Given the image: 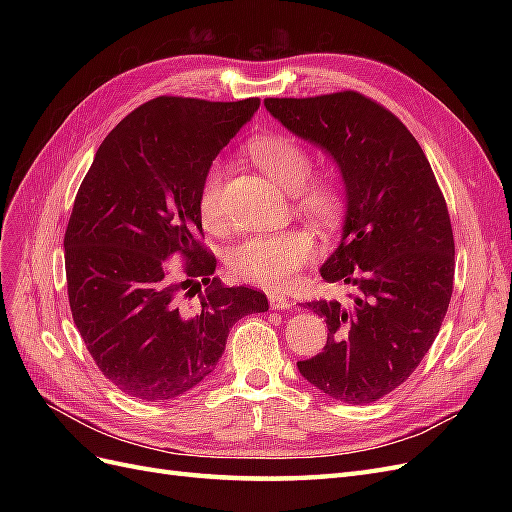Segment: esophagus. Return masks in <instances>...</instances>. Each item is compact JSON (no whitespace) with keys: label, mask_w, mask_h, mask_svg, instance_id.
Masks as SVG:
<instances>
[{"label":"esophagus","mask_w":512,"mask_h":512,"mask_svg":"<svg viewBox=\"0 0 512 512\" xmlns=\"http://www.w3.org/2000/svg\"><path fill=\"white\" fill-rule=\"evenodd\" d=\"M269 303L273 309H292L294 307V301L282 292H269Z\"/></svg>","instance_id":"34e87169"}]
</instances>
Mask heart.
I'll return each mask as SVG.
<instances>
[{
	"label": "heart",
	"instance_id": "obj_1",
	"mask_svg": "<svg viewBox=\"0 0 512 512\" xmlns=\"http://www.w3.org/2000/svg\"><path fill=\"white\" fill-rule=\"evenodd\" d=\"M245 156L260 170L292 190V203L312 215L320 224H333L344 207V183L333 173L312 175V156L297 138L271 132L252 138ZM226 168L211 164L198 190V215L211 232L228 226L224 209ZM316 254V239L307 228H286L280 232H256L228 252V269L241 280L267 288H284Z\"/></svg>",
	"mask_w": 512,
	"mask_h": 512
}]
</instances>
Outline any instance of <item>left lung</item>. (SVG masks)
I'll use <instances>...</instances> for the list:
<instances>
[{
	"label": "left lung",
	"instance_id": "8db88e82",
	"mask_svg": "<svg viewBox=\"0 0 512 512\" xmlns=\"http://www.w3.org/2000/svg\"><path fill=\"white\" fill-rule=\"evenodd\" d=\"M265 106L331 153L348 196L342 243L320 275L356 292L344 303H307L327 322V346L297 367L329 397L371 404L410 378L451 303L455 239L444 194L410 130L359 91Z\"/></svg>",
	"mask_w": 512,
	"mask_h": 512
}]
</instances>
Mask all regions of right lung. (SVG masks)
I'll return each mask as SVG.
<instances>
[{
	"label": "right lung",
	"instance_id": "obj_1",
	"mask_svg": "<svg viewBox=\"0 0 512 512\" xmlns=\"http://www.w3.org/2000/svg\"><path fill=\"white\" fill-rule=\"evenodd\" d=\"M258 106L149 100L104 138L74 198L64 237L72 318L104 378L130 397L194 389L218 365L232 324L269 309L265 292L211 277L218 260L198 215L207 168Z\"/></svg>",
	"mask_w": 512,
	"mask_h": 512
}]
</instances>
